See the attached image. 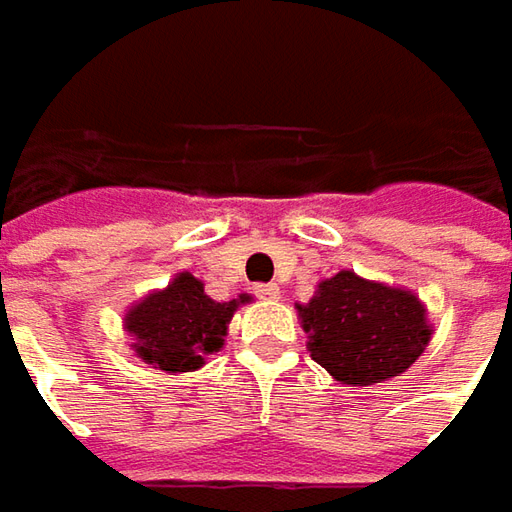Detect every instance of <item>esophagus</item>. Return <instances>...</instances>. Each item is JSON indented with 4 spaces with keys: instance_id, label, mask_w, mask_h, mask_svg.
<instances>
[{
    "instance_id": "1",
    "label": "esophagus",
    "mask_w": 512,
    "mask_h": 512,
    "mask_svg": "<svg viewBox=\"0 0 512 512\" xmlns=\"http://www.w3.org/2000/svg\"><path fill=\"white\" fill-rule=\"evenodd\" d=\"M255 295L260 300H278L280 298V286H278V283H257Z\"/></svg>"
}]
</instances>
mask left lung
Wrapping results in <instances>:
<instances>
[{"label":"left lung","instance_id":"1","mask_svg":"<svg viewBox=\"0 0 512 512\" xmlns=\"http://www.w3.org/2000/svg\"><path fill=\"white\" fill-rule=\"evenodd\" d=\"M298 315L312 361L349 387H372L407 372L433 335L418 295L349 269L321 280L315 298L298 303Z\"/></svg>","mask_w":512,"mask_h":512}]
</instances>
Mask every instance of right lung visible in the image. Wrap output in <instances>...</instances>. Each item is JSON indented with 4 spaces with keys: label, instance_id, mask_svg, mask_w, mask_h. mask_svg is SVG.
Returning <instances> with one entry per match:
<instances>
[{
    "label": "right lung",
    "instance_id": "obj_1",
    "mask_svg": "<svg viewBox=\"0 0 512 512\" xmlns=\"http://www.w3.org/2000/svg\"><path fill=\"white\" fill-rule=\"evenodd\" d=\"M249 300V295H237L217 303L206 295L203 280L180 272L166 289L145 295L125 312V332L145 364L163 372H191L223 346L237 306Z\"/></svg>",
    "mask_w": 512,
    "mask_h": 512
}]
</instances>
